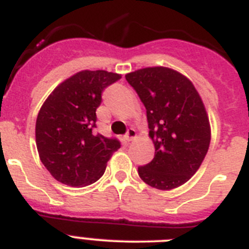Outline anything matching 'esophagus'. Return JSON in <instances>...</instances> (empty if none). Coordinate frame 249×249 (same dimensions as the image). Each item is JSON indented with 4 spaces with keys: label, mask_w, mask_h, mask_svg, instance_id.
Here are the masks:
<instances>
[{
    "label": "esophagus",
    "mask_w": 249,
    "mask_h": 249,
    "mask_svg": "<svg viewBox=\"0 0 249 249\" xmlns=\"http://www.w3.org/2000/svg\"><path fill=\"white\" fill-rule=\"evenodd\" d=\"M135 137H136V131L133 128H129L128 131L126 132V135H124V140H126L127 142L132 141Z\"/></svg>",
    "instance_id": "1"
}]
</instances>
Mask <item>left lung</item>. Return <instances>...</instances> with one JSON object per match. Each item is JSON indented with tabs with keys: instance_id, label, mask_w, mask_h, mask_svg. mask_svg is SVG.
Here are the masks:
<instances>
[{
	"instance_id": "left-lung-1",
	"label": "left lung",
	"mask_w": 249,
	"mask_h": 249,
	"mask_svg": "<svg viewBox=\"0 0 249 249\" xmlns=\"http://www.w3.org/2000/svg\"><path fill=\"white\" fill-rule=\"evenodd\" d=\"M146 107L155 157L138 167L141 179L157 190L186 183L199 168L211 141L203 102L187 77L166 67H148L126 74Z\"/></svg>"
}]
</instances>
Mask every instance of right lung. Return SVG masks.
<instances>
[{
	"label": "right lung",
	"mask_w": 249,
	"mask_h": 249,
	"mask_svg": "<svg viewBox=\"0 0 249 249\" xmlns=\"http://www.w3.org/2000/svg\"><path fill=\"white\" fill-rule=\"evenodd\" d=\"M121 78L107 71H82L56 87L36 121L41 162L54 179L71 187L94 183L103 176L112 153L121 147L114 137L94 131L102 92Z\"/></svg>",
	"instance_id": "add662e5"
}]
</instances>
